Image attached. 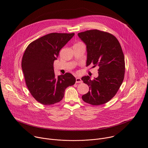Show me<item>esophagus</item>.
<instances>
[{
  "label": "esophagus",
  "instance_id": "esophagus-1",
  "mask_svg": "<svg viewBox=\"0 0 148 148\" xmlns=\"http://www.w3.org/2000/svg\"><path fill=\"white\" fill-rule=\"evenodd\" d=\"M82 81L81 79V78L78 77L76 78V83H82Z\"/></svg>",
  "mask_w": 148,
  "mask_h": 148
}]
</instances>
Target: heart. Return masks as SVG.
Segmentation results:
<instances>
[{
    "label": "heart",
    "mask_w": 148,
    "mask_h": 148,
    "mask_svg": "<svg viewBox=\"0 0 148 148\" xmlns=\"http://www.w3.org/2000/svg\"><path fill=\"white\" fill-rule=\"evenodd\" d=\"M78 44H81V42H78Z\"/></svg>",
    "instance_id": "heart-1"
}]
</instances>
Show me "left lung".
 I'll list each match as a JSON object with an SVG mask.
<instances>
[{"label": "left lung", "instance_id": "left-lung-1", "mask_svg": "<svg viewBox=\"0 0 148 148\" xmlns=\"http://www.w3.org/2000/svg\"><path fill=\"white\" fill-rule=\"evenodd\" d=\"M79 37L86 45V66L99 67V76L92 80L82 77L89 91L82 96L86 103L104 104L112 99L120 88L125 77V56L118 39L112 34L97 29L79 33Z\"/></svg>", "mask_w": 148, "mask_h": 148}]
</instances>
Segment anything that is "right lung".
<instances>
[{
  "label": "right lung",
  "instance_id": "add662e5",
  "mask_svg": "<svg viewBox=\"0 0 148 148\" xmlns=\"http://www.w3.org/2000/svg\"><path fill=\"white\" fill-rule=\"evenodd\" d=\"M74 35L49 33L30 43L25 51L21 66L26 85L34 99L43 105L60 101L65 89L75 82L71 74L56 77L53 70V62L60 50Z\"/></svg>",
  "mask_w": 148,
  "mask_h": 148
}]
</instances>
